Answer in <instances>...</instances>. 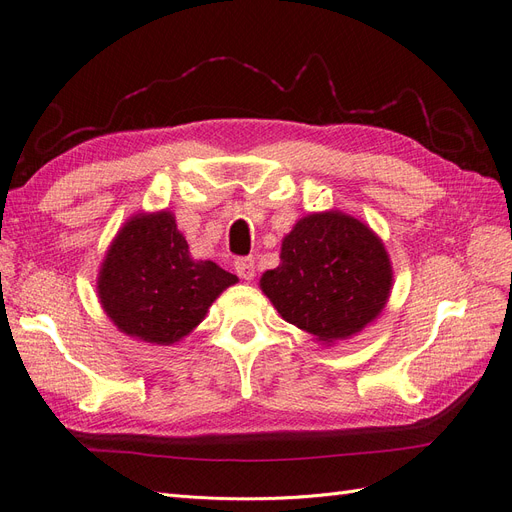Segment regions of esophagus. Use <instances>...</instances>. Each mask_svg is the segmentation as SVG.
Instances as JSON below:
<instances>
[{
    "label": "esophagus",
    "mask_w": 512,
    "mask_h": 512,
    "mask_svg": "<svg viewBox=\"0 0 512 512\" xmlns=\"http://www.w3.org/2000/svg\"><path fill=\"white\" fill-rule=\"evenodd\" d=\"M235 271L243 280H254L256 275V262L252 256H245V258H237L235 260Z\"/></svg>",
    "instance_id": "obj_1"
}]
</instances>
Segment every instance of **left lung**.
Returning a JSON list of instances; mask_svg holds the SVG:
<instances>
[{"instance_id":"obj_1","label":"left lung","mask_w":512,"mask_h":512,"mask_svg":"<svg viewBox=\"0 0 512 512\" xmlns=\"http://www.w3.org/2000/svg\"><path fill=\"white\" fill-rule=\"evenodd\" d=\"M280 258V267L262 275L260 288L286 322L320 342L359 333L389 299V254L350 215H307L284 237Z\"/></svg>"}]
</instances>
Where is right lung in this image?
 <instances>
[{"mask_svg": "<svg viewBox=\"0 0 512 512\" xmlns=\"http://www.w3.org/2000/svg\"><path fill=\"white\" fill-rule=\"evenodd\" d=\"M237 282L211 260H194L173 213L136 215L108 250L98 294L117 327L149 344H175Z\"/></svg>", "mask_w": 512, "mask_h": 512, "instance_id": "add662e5", "label": "right lung"}]
</instances>
